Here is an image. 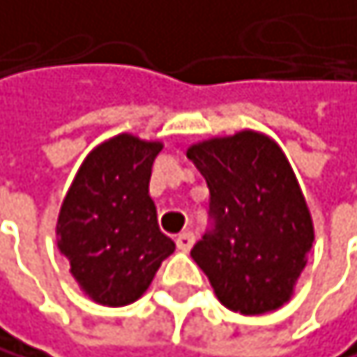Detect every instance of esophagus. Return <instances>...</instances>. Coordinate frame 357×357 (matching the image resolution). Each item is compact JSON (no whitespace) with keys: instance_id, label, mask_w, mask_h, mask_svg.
Segmentation results:
<instances>
[{"instance_id":"esophagus-1","label":"esophagus","mask_w":357,"mask_h":357,"mask_svg":"<svg viewBox=\"0 0 357 357\" xmlns=\"http://www.w3.org/2000/svg\"><path fill=\"white\" fill-rule=\"evenodd\" d=\"M194 233L192 231H183V233H178L176 236V246L181 248V250H190L192 246H194Z\"/></svg>"}]
</instances>
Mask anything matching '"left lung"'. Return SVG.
I'll use <instances>...</instances> for the list:
<instances>
[{"instance_id":"1","label":"left lung","mask_w":357,"mask_h":357,"mask_svg":"<svg viewBox=\"0 0 357 357\" xmlns=\"http://www.w3.org/2000/svg\"><path fill=\"white\" fill-rule=\"evenodd\" d=\"M209 188V229L192 257L220 303L264 314L288 301L314 227L292 167L266 135L244 130L188 150Z\"/></svg>"}]
</instances>
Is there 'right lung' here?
<instances>
[{
	"label": "right lung",
	"instance_id": "obj_1",
	"mask_svg": "<svg viewBox=\"0 0 357 357\" xmlns=\"http://www.w3.org/2000/svg\"><path fill=\"white\" fill-rule=\"evenodd\" d=\"M159 142L117 135L84 159L63 200L59 248L80 288L102 305H128L150 286L174 242L148 194Z\"/></svg>",
	"mask_w": 357,
	"mask_h": 357
}]
</instances>
